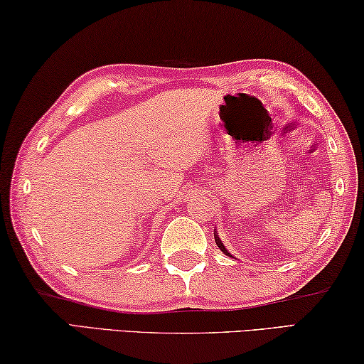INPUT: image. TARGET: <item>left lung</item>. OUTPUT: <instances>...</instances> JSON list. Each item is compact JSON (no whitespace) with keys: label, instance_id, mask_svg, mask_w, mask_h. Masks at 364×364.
<instances>
[{"label":"left lung","instance_id":"8db88e82","mask_svg":"<svg viewBox=\"0 0 364 364\" xmlns=\"http://www.w3.org/2000/svg\"><path fill=\"white\" fill-rule=\"evenodd\" d=\"M214 238H215V243H217V247H219V248H220V250H222V252H224L225 255H229V257H230V258H234V257H232V255L229 253V250H227V248L224 247V243H222V242H220V238H219V237H217V232H215V230H214Z\"/></svg>","mask_w":364,"mask_h":364}]
</instances>
